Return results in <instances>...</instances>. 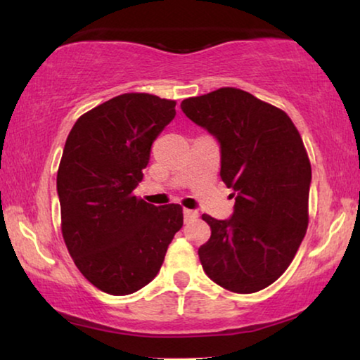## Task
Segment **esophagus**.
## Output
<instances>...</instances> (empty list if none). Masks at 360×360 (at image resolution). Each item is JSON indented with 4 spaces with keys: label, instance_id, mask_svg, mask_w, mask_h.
Listing matches in <instances>:
<instances>
[{
    "label": "esophagus",
    "instance_id": "1",
    "mask_svg": "<svg viewBox=\"0 0 360 360\" xmlns=\"http://www.w3.org/2000/svg\"><path fill=\"white\" fill-rule=\"evenodd\" d=\"M185 222H190V220H195L198 217V212L193 211V209H184Z\"/></svg>",
    "mask_w": 360,
    "mask_h": 360
}]
</instances>
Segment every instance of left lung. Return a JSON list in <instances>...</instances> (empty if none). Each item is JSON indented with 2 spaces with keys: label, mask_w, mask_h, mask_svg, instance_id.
<instances>
[{
  "label": "left lung",
  "mask_w": 360,
  "mask_h": 360,
  "mask_svg": "<svg viewBox=\"0 0 360 360\" xmlns=\"http://www.w3.org/2000/svg\"><path fill=\"white\" fill-rule=\"evenodd\" d=\"M180 106L217 138L220 176L235 191L230 219L202 214L211 226L198 250L204 272L240 295L267 288L295 259L309 224L312 172L300 131L283 110L238 88Z\"/></svg>",
  "instance_id": "1"
}]
</instances>
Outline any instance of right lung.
<instances>
[{
    "label": "right lung",
    "mask_w": 360,
    "mask_h": 360,
    "mask_svg": "<svg viewBox=\"0 0 360 360\" xmlns=\"http://www.w3.org/2000/svg\"><path fill=\"white\" fill-rule=\"evenodd\" d=\"M175 104L125 93L79 117L65 140L58 170L60 230L77 269L108 295L146 286L184 225L180 204L158 207L134 196Z\"/></svg>",
    "instance_id": "obj_1"
}]
</instances>
